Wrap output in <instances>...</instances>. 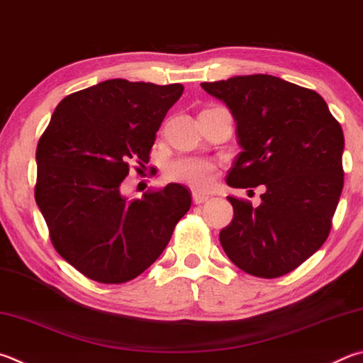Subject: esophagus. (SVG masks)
I'll return each mask as SVG.
<instances>
[{
  "label": "esophagus",
  "mask_w": 363,
  "mask_h": 363,
  "mask_svg": "<svg viewBox=\"0 0 363 363\" xmlns=\"http://www.w3.org/2000/svg\"><path fill=\"white\" fill-rule=\"evenodd\" d=\"M192 200H194V203H195V204H201V203H204V201H208V200H209V195H206V194H200V192H194V194H192Z\"/></svg>",
  "instance_id": "esophagus-1"
}]
</instances>
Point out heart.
<instances>
[{
	"mask_svg": "<svg viewBox=\"0 0 363 363\" xmlns=\"http://www.w3.org/2000/svg\"><path fill=\"white\" fill-rule=\"evenodd\" d=\"M217 167L214 162L200 159V157H181L171 162L167 168L169 181L184 184L196 190H206L216 179Z\"/></svg>",
	"mask_w": 363,
	"mask_h": 363,
	"instance_id": "obj_1",
	"label": "heart"
}]
</instances>
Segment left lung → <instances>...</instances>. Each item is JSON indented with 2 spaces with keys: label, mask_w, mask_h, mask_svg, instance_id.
<instances>
[{
  "label": "left lung",
  "mask_w": 363,
  "mask_h": 363,
  "mask_svg": "<svg viewBox=\"0 0 363 363\" xmlns=\"http://www.w3.org/2000/svg\"><path fill=\"white\" fill-rule=\"evenodd\" d=\"M232 113L241 152L230 187L265 186L257 208L228 196L233 220L220 245L259 278L291 273L324 245L342 190L345 136L319 94L269 74L203 82Z\"/></svg>",
  "instance_id": "left-lung-1"
}]
</instances>
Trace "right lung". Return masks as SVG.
<instances>
[{"label":"right lung","instance_id":"right-lung-1","mask_svg":"<svg viewBox=\"0 0 363 363\" xmlns=\"http://www.w3.org/2000/svg\"><path fill=\"white\" fill-rule=\"evenodd\" d=\"M181 84L127 79L91 85L58 103L36 149L35 199L52 245L87 278L135 279L159 259L192 196L181 184L128 200L121 184L130 162L149 152Z\"/></svg>","mask_w":363,"mask_h":363}]
</instances>
